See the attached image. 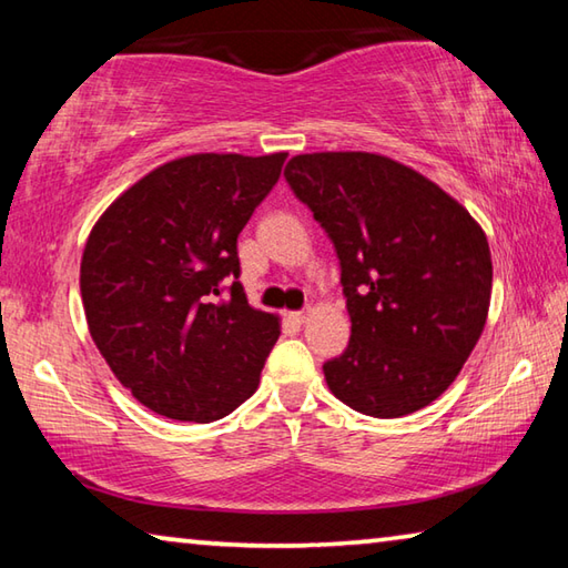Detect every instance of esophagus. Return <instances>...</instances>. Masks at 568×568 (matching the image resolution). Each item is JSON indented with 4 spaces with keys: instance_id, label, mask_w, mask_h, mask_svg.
I'll list each match as a JSON object with an SVG mask.
<instances>
[{
    "instance_id": "34e87169",
    "label": "esophagus",
    "mask_w": 568,
    "mask_h": 568,
    "mask_svg": "<svg viewBox=\"0 0 568 568\" xmlns=\"http://www.w3.org/2000/svg\"><path fill=\"white\" fill-rule=\"evenodd\" d=\"M291 321L297 323V325L305 323V321H307V311H295V313H291Z\"/></svg>"
}]
</instances>
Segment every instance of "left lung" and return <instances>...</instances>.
I'll return each mask as SVG.
<instances>
[{
    "instance_id": "1",
    "label": "left lung",
    "mask_w": 568,
    "mask_h": 568,
    "mask_svg": "<svg viewBox=\"0 0 568 568\" xmlns=\"http://www.w3.org/2000/svg\"><path fill=\"white\" fill-rule=\"evenodd\" d=\"M333 240L351 315L331 393L373 418L426 408L464 368L491 303V250L436 182L373 152H313L285 168Z\"/></svg>"
}]
</instances>
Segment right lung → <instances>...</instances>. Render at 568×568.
Listing matches in <instances>:
<instances>
[{
	"label": "right lung",
	"instance_id": "obj_1",
	"mask_svg": "<svg viewBox=\"0 0 568 568\" xmlns=\"http://www.w3.org/2000/svg\"><path fill=\"white\" fill-rule=\"evenodd\" d=\"M287 152H200L124 190L88 237L80 291L90 335L142 406L210 423L253 396L281 335L250 307L237 235L281 178ZM233 280L223 298L222 281Z\"/></svg>",
	"mask_w": 568,
	"mask_h": 568
}]
</instances>
